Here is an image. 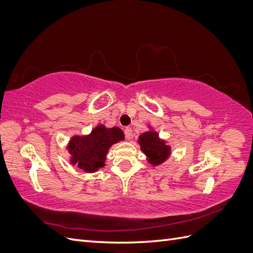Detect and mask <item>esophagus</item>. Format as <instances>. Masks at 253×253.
Here are the masks:
<instances>
[{
  "label": "esophagus",
  "mask_w": 253,
  "mask_h": 253,
  "mask_svg": "<svg viewBox=\"0 0 253 253\" xmlns=\"http://www.w3.org/2000/svg\"><path fill=\"white\" fill-rule=\"evenodd\" d=\"M125 135H126V139H132V137H133V129H132V127H126L125 128Z\"/></svg>",
  "instance_id": "34e87169"
}]
</instances>
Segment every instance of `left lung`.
<instances>
[{"label": "left lung", "instance_id": "8db88e82", "mask_svg": "<svg viewBox=\"0 0 253 253\" xmlns=\"http://www.w3.org/2000/svg\"><path fill=\"white\" fill-rule=\"evenodd\" d=\"M139 144L144 154L148 156L149 163L159 165L169 157L170 147L164 140H160L158 134L154 131L145 132L139 136Z\"/></svg>", "mask_w": 253, "mask_h": 253}]
</instances>
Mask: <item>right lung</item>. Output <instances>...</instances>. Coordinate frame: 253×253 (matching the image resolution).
Listing matches in <instances>:
<instances>
[{
  "label": "right lung",
  "instance_id": "obj_1",
  "mask_svg": "<svg viewBox=\"0 0 253 253\" xmlns=\"http://www.w3.org/2000/svg\"><path fill=\"white\" fill-rule=\"evenodd\" d=\"M122 139L125 135L119 127L106 128L104 126H98L88 136H75L68 147L73 155L72 164L85 172H95L104 166L111 145Z\"/></svg>",
  "mask_w": 253,
  "mask_h": 253
}]
</instances>
